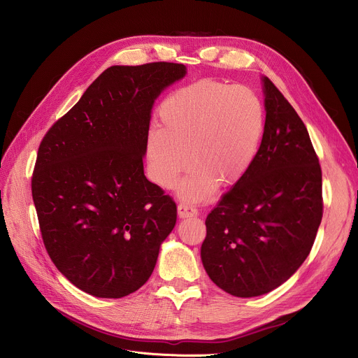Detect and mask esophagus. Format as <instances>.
I'll list each match as a JSON object with an SVG mask.
<instances>
[{"instance_id":"obj_1","label":"esophagus","mask_w":358,"mask_h":358,"mask_svg":"<svg viewBox=\"0 0 358 358\" xmlns=\"http://www.w3.org/2000/svg\"><path fill=\"white\" fill-rule=\"evenodd\" d=\"M178 215L182 219H185V217H195V216H198V209L187 205V203H179L178 205Z\"/></svg>"}]
</instances>
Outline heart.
Here are the masks:
<instances>
[{"label": "heart", "mask_w": 358, "mask_h": 358, "mask_svg": "<svg viewBox=\"0 0 358 358\" xmlns=\"http://www.w3.org/2000/svg\"><path fill=\"white\" fill-rule=\"evenodd\" d=\"M159 127L146 142L148 172L153 182L180 185L189 201L208 199L219 182L232 186L250 171L265 127L264 106L250 87L205 78L176 90L159 106Z\"/></svg>", "instance_id": "obj_1"}]
</instances>
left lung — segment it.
Instances as JSON below:
<instances>
[{
  "instance_id": "8db88e82",
  "label": "left lung",
  "mask_w": 358,
  "mask_h": 358,
  "mask_svg": "<svg viewBox=\"0 0 358 358\" xmlns=\"http://www.w3.org/2000/svg\"><path fill=\"white\" fill-rule=\"evenodd\" d=\"M257 157L206 216L201 258L225 292L266 294L304 262L322 219V175L310 134L268 77Z\"/></svg>"
}]
</instances>
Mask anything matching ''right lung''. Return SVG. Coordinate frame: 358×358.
I'll use <instances>...</instances> for the list:
<instances>
[{
	"mask_svg": "<svg viewBox=\"0 0 358 358\" xmlns=\"http://www.w3.org/2000/svg\"><path fill=\"white\" fill-rule=\"evenodd\" d=\"M186 74L178 63L104 70L43 137L31 178L40 232L77 288L122 298L152 275L176 203L143 172L155 99Z\"/></svg>",
	"mask_w": 358,
	"mask_h": 358,
	"instance_id": "add662e5",
	"label": "right lung"
}]
</instances>
